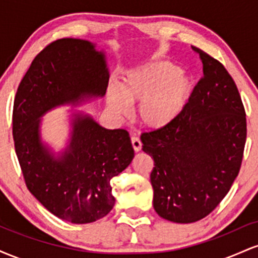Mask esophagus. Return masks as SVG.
Returning <instances> with one entry per match:
<instances>
[{"mask_svg": "<svg viewBox=\"0 0 258 258\" xmlns=\"http://www.w3.org/2000/svg\"><path fill=\"white\" fill-rule=\"evenodd\" d=\"M131 143H132L133 149H135V152H141V149H142L141 139H139L138 137H136V136H133V137L131 138Z\"/></svg>", "mask_w": 258, "mask_h": 258, "instance_id": "34e87169", "label": "esophagus"}]
</instances>
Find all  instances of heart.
I'll use <instances>...</instances> for the list:
<instances>
[{"label": "heart", "instance_id": "b5f03b06", "mask_svg": "<svg viewBox=\"0 0 258 258\" xmlns=\"http://www.w3.org/2000/svg\"><path fill=\"white\" fill-rule=\"evenodd\" d=\"M193 84L178 65L167 60H150L128 70L121 87L109 86L108 103L117 114H127L130 104L139 103V122L152 130L167 127L178 117Z\"/></svg>", "mask_w": 258, "mask_h": 258}]
</instances>
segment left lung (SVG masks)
<instances>
[{
	"instance_id": "8db88e82",
	"label": "left lung",
	"mask_w": 258,
	"mask_h": 258,
	"mask_svg": "<svg viewBox=\"0 0 258 258\" xmlns=\"http://www.w3.org/2000/svg\"><path fill=\"white\" fill-rule=\"evenodd\" d=\"M203 78L171 125L141 136L154 159L150 182L156 214L174 223H193L217 207L240 170L246 114L226 68L193 47Z\"/></svg>"
}]
</instances>
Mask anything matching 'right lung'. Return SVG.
I'll list each match as a JSON object with an SVG mask.
<instances>
[{
  "instance_id": "right-lung-1",
  "label": "right lung",
  "mask_w": 258,
  "mask_h": 258,
  "mask_svg": "<svg viewBox=\"0 0 258 258\" xmlns=\"http://www.w3.org/2000/svg\"><path fill=\"white\" fill-rule=\"evenodd\" d=\"M108 81L104 52L90 41L60 38L35 57L14 99V147L26 186L51 214L75 224L111 211L110 180L131 164V139L126 130L73 112L68 146L55 154L41 137V117L57 106L102 98Z\"/></svg>"
}]
</instances>
